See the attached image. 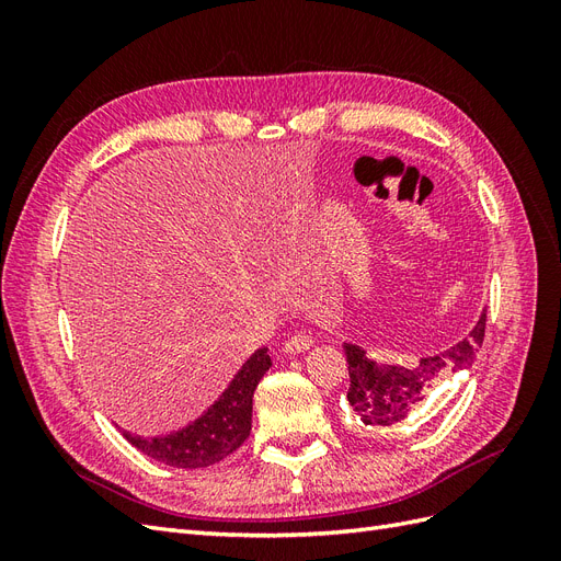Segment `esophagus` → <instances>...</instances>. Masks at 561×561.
<instances>
[{
	"instance_id": "1",
	"label": "esophagus",
	"mask_w": 561,
	"mask_h": 561,
	"mask_svg": "<svg viewBox=\"0 0 561 561\" xmlns=\"http://www.w3.org/2000/svg\"><path fill=\"white\" fill-rule=\"evenodd\" d=\"M311 346H313V339H311L309 334H295V336L287 339L283 351H285L287 355H297V353L309 351Z\"/></svg>"
}]
</instances>
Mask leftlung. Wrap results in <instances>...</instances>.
<instances>
[{
	"mask_svg": "<svg viewBox=\"0 0 561 561\" xmlns=\"http://www.w3.org/2000/svg\"><path fill=\"white\" fill-rule=\"evenodd\" d=\"M484 328L486 311L461 342L435 355H423L412 365L377 360L363 346L346 342L344 353L351 377L346 398L358 426L367 433H379L410 419L426 402L437 381L472 367L484 342Z\"/></svg>",
	"mask_w": 561,
	"mask_h": 561,
	"instance_id": "1",
	"label": "left lung"
}]
</instances>
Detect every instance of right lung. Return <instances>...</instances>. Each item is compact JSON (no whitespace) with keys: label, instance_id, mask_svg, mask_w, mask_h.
Listing matches in <instances>:
<instances>
[{"label":"right lung","instance_id":"right-lung-1","mask_svg":"<svg viewBox=\"0 0 561 561\" xmlns=\"http://www.w3.org/2000/svg\"><path fill=\"white\" fill-rule=\"evenodd\" d=\"M271 367L268 348H257L236 371L206 412L175 433L142 437L122 431L133 447L173 468H208L239 449L252 428V396Z\"/></svg>","mask_w":561,"mask_h":561}]
</instances>
